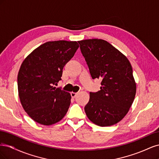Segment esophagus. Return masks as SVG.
Returning <instances> with one entry per match:
<instances>
[{"label":"esophagus","mask_w":159,"mask_h":159,"mask_svg":"<svg viewBox=\"0 0 159 159\" xmlns=\"http://www.w3.org/2000/svg\"><path fill=\"white\" fill-rule=\"evenodd\" d=\"M77 93H75V92H71V98H75V97H76V95H77Z\"/></svg>","instance_id":"obj_1"}]
</instances>
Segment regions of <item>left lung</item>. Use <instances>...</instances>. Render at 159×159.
<instances>
[{
  "label": "left lung",
  "mask_w": 159,
  "mask_h": 159,
  "mask_svg": "<svg viewBox=\"0 0 159 159\" xmlns=\"http://www.w3.org/2000/svg\"><path fill=\"white\" fill-rule=\"evenodd\" d=\"M78 43L91 78L102 80L100 90L89 92L85 112L97 125H113L125 116L135 96L136 84L131 65L107 41L89 39Z\"/></svg>",
  "instance_id": "obj_1"
}]
</instances>
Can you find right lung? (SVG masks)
<instances>
[{"instance_id":"1","label":"right lung","mask_w":159,"mask_h":159,"mask_svg":"<svg viewBox=\"0 0 159 159\" xmlns=\"http://www.w3.org/2000/svg\"><path fill=\"white\" fill-rule=\"evenodd\" d=\"M78 48L76 41L47 42L22 62L18 75L19 98L34 121L50 125L60 121L68 111L70 93L54 85L61 80L64 66Z\"/></svg>"}]
</instances>
